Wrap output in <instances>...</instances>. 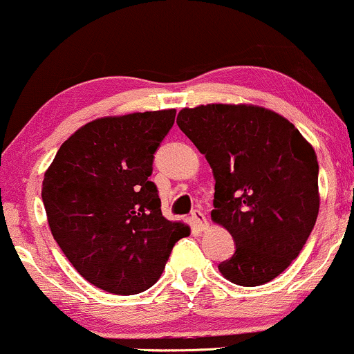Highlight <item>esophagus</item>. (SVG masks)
Wrapping results in <instances>:
<instances>
[{"mask_svg":"<svg viewBox=\"0 0 354 354\" xmlns=\"http://www.w3.org/2000/svg\"><path fill=\"white\" fill-rule=\"evenodd\" d=\"M190 218H192L194 227L197 228V230H205V228H207V218H205V215H203L202 210L195 209L192 214H190Z\"/></svg>","mask_w":354,"mask_h":354,"instance_id":"1","label":"esophagus"}]
</instances>
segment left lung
Wrapping results in <instances>:
<instances>
[{
    "mask_svg": "<svg viewBox=\"0 0 354 354\" xmlns=\"http://www.w3.org/2000/svg\"><path fill=\"white\" fill-rule=\"evenodd\" d=\"M180 131L215 178L212 220L234 236L218 265L240 286L273 280L305 247L318 217V160L297 127L259 106L207 104L178 112Z\"/></svg>",
    "mask_w": 354,
    "mask_h": 354,
    "instance_id": "obj_1",
    "label": "left lung"
}]
</instances>
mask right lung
<instances>
[{"label": "right lung", "instance_id": "add662e5", "mask_svg": "<svg viewBox=\"0 0 354 354\" xmlns=\"http://www.w3.org/2000/svg\"><path fill=\"white\" fill-rule=\"evenodd\" d=\"M176 109L102 118L61 145L43 180L49 228L73 267L115 295L145 292L159 280L189 227L162 217L149 180L153 153Z\"/></svg>", "mask_w": 354, "mask_h": 354}]
</instances>
